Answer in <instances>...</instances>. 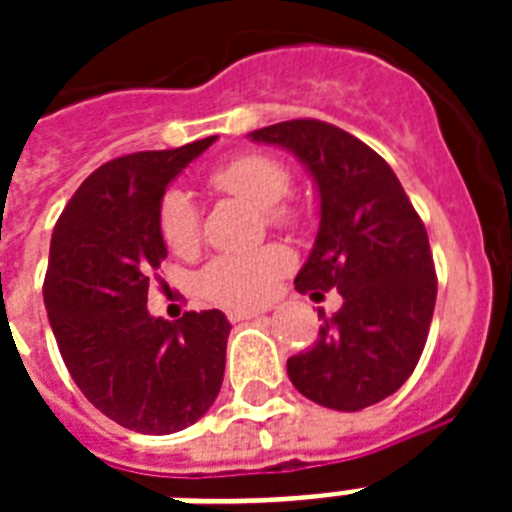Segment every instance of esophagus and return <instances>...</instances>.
Instances as JSON below:
<instances>
[{"label": "esophagus", "instance_id": "1", "mask_svg": "<svg viewBox=\"0 0 512 512\" xmlns=\"http://www.w3.org/2000/svg\"><path fill=\"white\" fill-rule=\"evenodd\" d=\"M263 311H228V321H249V319H260Z\"/></svg>", "mask_w": 512, "mask_h": 512}]
</instances>
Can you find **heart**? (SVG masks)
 <instances>
[{"mask_svg":"<svg viewBox=\"0 0 512 512\" xmlns=\"http://www.w3.org/2000/svg\"><path fill=\"white\" fill-rule=\"evenodd\" d=\"M209 188L263 209L268 225L292 228L300 220L295 204L281 199L289 191L287 167L268 154H239L207 175ZM159 233L175 257L196 255L201 241L199 209L183 191H167L159 204ZM292 268V252L281 244H263L212 257L199 273L201 295L231 311H249L268 303Z\"/></svg>","mask_w":512,"mask_h":512,"instance_id":"b5f03b06","label":"heart"}]
</instances>
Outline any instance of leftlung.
I'll return each mask as SVG.
<instances>
[{
	"label": "left lung",
	"instance_id": "1",
	"mask_svg": "<svg viewBox=\"0 0 512 512\" xmlns=\"http://www.w3.org/2000/svg\"><path fill=\"white\" fill-rule=\"evenodd\" d=\"M249 135L289 148L319 185V236L297 292L342 295L340 311L319 316L313 348L287 361L289 380L337 412L393 396L420 361L436 308L425 223L390 164L335 124L289 119Z\"/></svg>",
	"mask_w": 512,
	"mask_h": 512
}]
</instances>
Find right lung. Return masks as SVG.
<instances>
[{"label": "right lung", "mask_w": 512, "mask_h": 512, "mask_svg": "<svg viewBox=\"0 0 512 512\" xmlns=\"http://www.w3.org/2000/svg\"><path fill=\"white\" fill-rule=\"evenodd\" d=\"M215 143L138 151L92 172L50 241L44 308L87 401L122 428L167 436L215 404L231 324L220 311L148 316V284L167 257L159 204L172 177Z\"/></svg>", "instance_id": "add662e5"}]
</instances>
